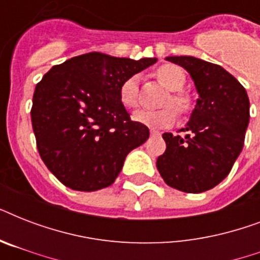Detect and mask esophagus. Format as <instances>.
<instances>
[{
    "mask_svg": "<svg viewBox=\"0 0 260 260\" xmlns=\"http://www.w3.org/2000/svg\"><path fill=\"white\" fill-rule=\"evenodd\" d=\"M151 136H160V132L156 129H151Z\"/></svg>",
    "mask_w": 260,
    "mask_h": 260,
    "instance_id": "1",
    "label": "esophagus"
}]
</instances>
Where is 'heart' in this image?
I'll list each match as a JSON object with an SVG mask.
<instances>
[{"instance_id": "heart-1", "label": "heart", "mask_w": 260, "mask_h": 260, "mask_svg": "<svg viewBox=\"0 0 260 260\" xmlns=\"http://www.w3.org/2000/svg\"><path fill=\"white\" fill-rule=\"evenodd\" d=\"M159 81L171 91H178L185 86L186 77L183 71L177 66L166 64L156 71ZM120 101L126 109H135L139 105V77L132 75L122 82L120 87ZM171 104L179 112H185L189 106V100L179 93L171 95ZM177 118V114L171 108H165L160 110H138L134 114V120L142 125H146L152 129H162L173 125Z\"/></svg>"}]
</instances>
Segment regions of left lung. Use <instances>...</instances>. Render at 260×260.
<instances>
[{
    "label": "left lung",
    "mask_w": 260,
    "mask_h": 260,
    "mask_svg": "<svg viewBox=\"0 0 260 260\" xmlns=\"http://www.w3.org/2000/svg\"><path fill=\"white\" fill-rule=\"evenodd\" d=\"M193 79L197 102L185 128V138L163 134L166 151L156 167L167 185L185 193L213 189L230 174L243 150L250 122L246 89L221 66L194 58L167 56Z\"/></svg>",
    "instance_id": "left-lung-1"
}]
</instances>
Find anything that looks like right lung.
I'll return each instance as SVG.
<instances>
[{"label":"right lung","instance_id":"add662e5","mask_svg":"<svg viewBox=\"0 0 260 260\" xmlns=\"http://www.w3.org/2000/svg\"><path fill=\"white\" fill-rule=\"evenodd\" d=\"M156 60L89 52L54 66L36 85L30 117L39 154L63 185L108 187L126 155L148 139L146 125L131 121L120 87Z\"/></svg>","mask_w":260,"mask_h":260}]
</instances>
